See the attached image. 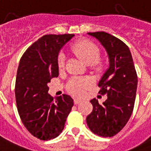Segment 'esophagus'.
I'll list each match as a JSON object with an SVG mask.
<instances>
[{
    "mask_svg": "<svg viewBox=\"0 0 151 151\" xmlns=\"http://www.w3.org/2000/svg\"><path fill=\"white\" fill-rule=\"evenodd\" d=\"M73 102H74L75 105H78V104H79L80 102H81V100H80L78 98H75V99L73 100Z\"/></svg>",
    "mask_w": 151,
    "mask_h": 151,
    "instance_id": "1",
    "label": "esophagus"
}]
</instances>
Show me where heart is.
Masks as SVG:
<instances>
[{"mask_svg": "<svg viewBox=\"0 0 151 151\" xmlns=\"http://www.w3.org/2000/svg\"><path fill=\"white\" fill-rule=\"evenodd\" d=\"M73 51L87 65H91L98 60L100 55V51L98 45L93 41L82 39L79 40L72 46ZM65 63L64 54L60 53L58 59V66L59 70H62ZM95 64V63H94ZM93 84L90 78H73L68 83V90L74 96L81 97Z\"/></svg>", "mask_w": 151, "mask_h": 151, "instance_id": "obj_1", "label": "heart"}]
</instances>
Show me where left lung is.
I'll return each mask as SVG.
<instances>
[{
  "mask_svg": "<svg viewBox=\"0 0 151 151\" xmlns=\"http://www.w3.org/2000/svg\"><path fill=\"white\" fill-rule=\"evenodd\" d=\"M101 42L109 57V69L101 78L99 93L107 95L102 105L96 98L90 102L93 111L87 116L90 129L101 137H113L120 132L132 114L138 76L127 45L106 32L88 33Z\"/></svg>",
  "mask_w": 151,
  "mask_h": 151,
  "instance_id": "8db88e82",
  "label": "left lung"
}]
</instances>
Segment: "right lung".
Wrapping results in <instances>:
<instances>
[{"label": "right lung", "mask_w": 151, "mask_h": 151, "mask_svg": "<svg viewBox=\"0 0 151 151\" xmlns=\"http://www.w3.org/2000/svg\"><path fill=\"white\" fill-rule=\"evenodd\" d=\"M74 34L44 35L28 48L20 60L15 97L18 114L28 131L40 140L58 137L73 106L70 96L53 99L47 84L58 76V56Z\"/></svg>", "instance_id": "obj_1"}]
</instances>
